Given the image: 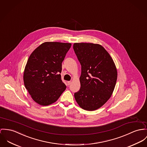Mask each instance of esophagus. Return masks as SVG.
Masks as SVG:
<instances>
[{
	"mask_svg": "<svg viewBox=\"0 0 147 147\" xmlns=\"http://www.w3.org/2000/svg\"><path fill=\"white\" fill-rule=\"evenodd\" d=\"M67 84H68V85H70L71 84V81H68Z\"/></svg>",
	"mask_w": 147,
	"mask_h": 147,
	"instance_id": "obj_1",
	"label": "esophagus"
}]
</instances>
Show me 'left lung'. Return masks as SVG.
Listing matches in <instances>:
<instances>
[{
  "mask_svg": "<svg viewBox=\"0 0 147 147\" xmlns=\"http://www.w3.org/2000/svg\"><path fill=\"white\" fill-rule=\"evenodd\" d=\"M73 49L81 65L80 88L74 93L75 99L83 109L96 110L113 94L117 77L116 66L99 44L75 43Z\"/></svg>",
  "mask_w": 147,
  "mask_h": 147,
  "instance_id": "obj_1",
  "label": "left lung"
}]
</instances>
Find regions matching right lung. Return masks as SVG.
<instances>
[{
    "mask_svg": "<svg viewBox=\"0 0 147 147\" xmlns=\"http://www.w3.org/2000/svg\"><path fill=\"white\" fill-rule=\"evenodd\" d=\"M71 44L46 42L30 55L25 67L23 80L34 101L47 106L57 101L66 86L60 73L62 62Z\"/></svg>",
    "mask_w": 147,
    "mask_h": 147,
    "instance_id": "1",
    "label": "right lung"
}]
</instances>
